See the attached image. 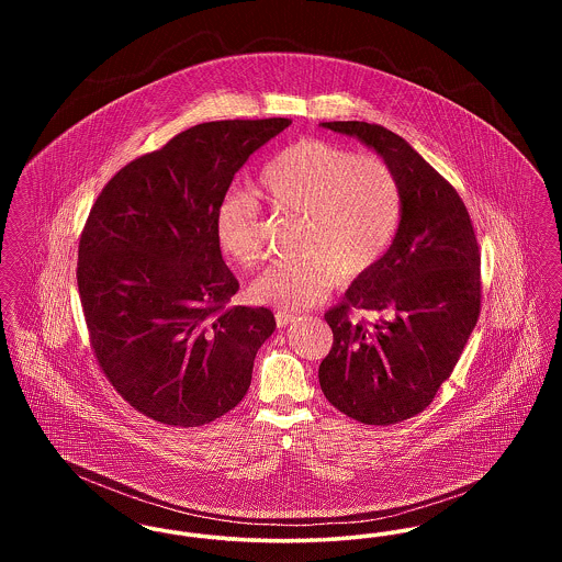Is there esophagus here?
I'll return each mask as SVG.
<instances>
[{
    "mask_svg": "<svg viewBox=\"0 0 562 562\" xmlns=\"http://www.w3.org/2000/svg\"><path fill=\"white\" fill-rule=\"evenodd\" d=\"M294 314H289V312H276V324L280 326V328H284V326H289L291 322H294Z\"/></svg>",
    "mask_w": 562,
    "mask_h": 562,
    "instance_id": "obj_1",
    "label": "esophagus"
}]
</instances>
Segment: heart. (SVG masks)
I'll return each mask as SVG.
<instances>
[{
  "label": "heart",
  "instance_id": "1",
  "mask_svg": "<svg viewBox=\"0 0 562 562\" xmlns=\"http://www.w3.org/2000/svg\"><path fill=\"white\" fill-rule=\"evenodd\" d=\"M255 189L273 209L303 214L299 259L278 261L257 278L252 296L282 310L318 305L341 276L358 278L379 266L402 221L401 181L374 154L303 136L269 158ZM214 238L241 268L261 263L266 248L259 202L229 191L214 211Z\"/></svg>",
  "mask_w": 562,
  "mask_h": 562
}]
</instances>
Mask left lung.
Masks as SVG:
<instances>
[{"label": "left lung", "instance_id": "8db88e82", "mask_svg": "<svg viewBox=\"0 0 562 562\" xmlns=\"http://www.w3.org/2000/svg\"><path fill=\"white\" fill-rule=\"evenodd\" d=\"M322 126L373 147L401 181L396 240L324 314L333 348L318 371L335 408L390 426L422 413L453 373L481 316V250L459 193L402 136L367 122ZM351 308L380 321L351 322Z\"/></svg>", "mask_w": 562, "mask_h": 562}]
</instances>
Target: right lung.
<instances>
[{
    "label": "right lung",
    "instance_id": "obj_1",
    "mask_svg": "<svg viewBox=\"0 0 562 562\" xmlns=\"http://www.w3.org/2000/svg\"><path fill=\"white\" fill-rule=\"evenodd\" d=\"M289 117L206 122L126 164L81 232L78 289L90 348L115 392L172 428H198L246 396L276 328L229 307L240 284L214 238L234 175Z\"/></svg>",
    "mask_w": 562,
    "mask_h": 562
}]
</instances>
